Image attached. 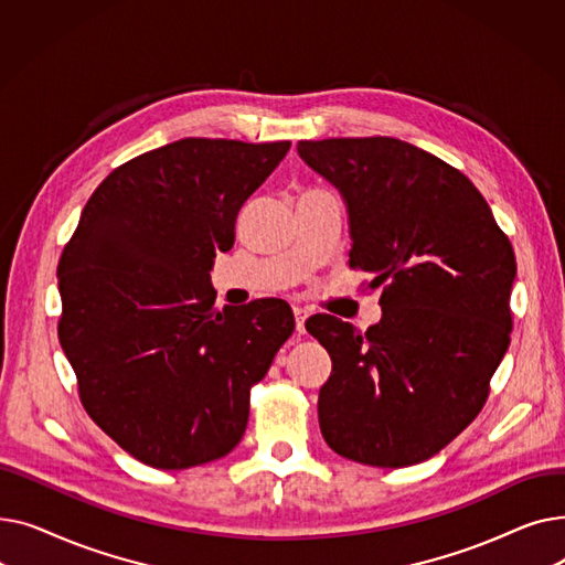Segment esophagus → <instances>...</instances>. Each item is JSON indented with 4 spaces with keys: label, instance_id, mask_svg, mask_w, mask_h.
<instances>
[{
    "label": "esophagus",
    "instance_id": "1",
    "mask_svg": "<svg viewBox=\"0 0 565 565\" xmlns=\"http://www.w3.org/2000/svg\"><path fill=\"white\" fill-rule=\"evenodd\" d=\"M292 313H295V330H298V334H305V322L309 318V311L302 307H295Z\"/></svg>",
    "mask_w": 565,
    "mask_h": 565
}]
</instances>
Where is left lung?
Returning a JSON list of instances; mask_svg holds the SVG:
<instances>
[{"mask_svg":"<svg viewBox=\"0 0 565 565\" xmlns=\"http://www.w3.org/2000/svg\"><path fill=\"white\" fill-rule=\"evenodd\" d=\"M298 153L348 205L350 267L382 286L364 334L328 313L307 320L332 358L320 433L354 462H424L477 419L509 350L513 247L469 178L407 141L339 137Z\"/></svg>","mask_w":565,"mask_h":565,"instance_id":"8db88e82","label":"left lung"}]
</instances>
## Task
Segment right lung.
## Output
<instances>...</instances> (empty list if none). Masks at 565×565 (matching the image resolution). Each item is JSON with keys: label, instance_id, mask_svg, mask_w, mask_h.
I'll use <instances>...</instances> for the list:
<instances>
[{"label": "right lung", "instance_id": "obj_1", "mask_svg": "<svg viewBox=\"0 0 565 565\" xmlns=\"http://www.w3.org/2000/svg\"><path fill=\"white\" fill-rule=\"evenodd\" d=\"M290 141L188 137L116 167L58 260V341L84 409L156 469L224 458L295 330L284 300L215 309L213 260Z\"/></svg>", "mask_w": 565, "mask_h": 565}]
</instances>
